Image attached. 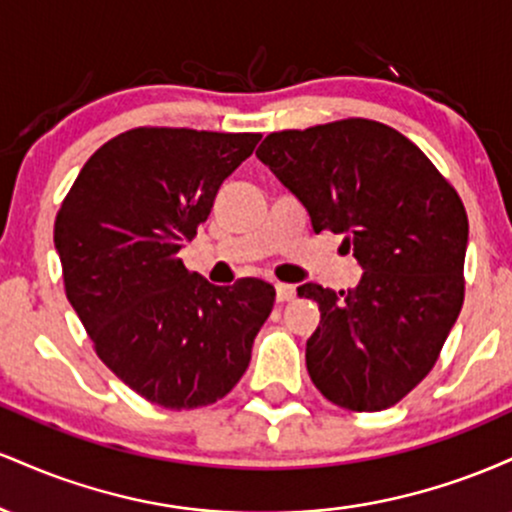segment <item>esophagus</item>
Segmentation results:
<instances>
[{
    "mask_svg": "<svg viewBox=\"0 0 512 512\" xmlns=\"http://www.w3.org/2000/svg\"><path fill=\"white\" fill-rule=\"evenodd\" d=\"M296 298V286L289 284H276V301L279 303H289Z\"/></svg>",
    "mask_w": 512,
    "mask_h": 512,
    "instance_id": "1",
    "label": "esophagus"
}]
</instances>
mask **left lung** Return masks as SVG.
<instances>
[{
  "mask_svg": "<svg viewBox=\"0 0 512 512\" xmlns=\"http://www.w3.org/2000/svg\"><path fill=\"white\" fill-rule=\"evenodd\" d=\"M257 158L301 199L313 231L344 236L366 269L354 291L298 289L320 308L310 380L337 407H395L436 366L462 310L460 195L411 139L366 117L272 132Z\"/></svg>",
  "mask_w": 512,
  "mask_h": 512,
  "instance_id": "obj_1",
  "label": "left lung"
}]
</instances>
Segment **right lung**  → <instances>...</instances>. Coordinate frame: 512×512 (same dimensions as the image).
<instances>
[{
	"instance_id": "obj_1",
	"label": "right lung",
	"mask_w": 512,
	"mask_h": 512,
	"mask_svg": "<svg viewBox=\"0 0 512 512\" xmlns=\"http://www.w3.org/2000/svg\"><path fill=\"white\" fill-rule=\"evenodd\" d=\"M257 132L134 127L76 175L55 219L64 293L93 349L129 390L166 409L219 402L274 308L269 281L214 286L178 252Z\"/></svg>"
}]
</instances>
